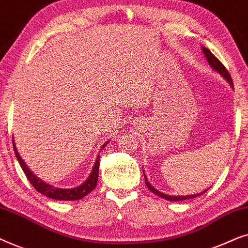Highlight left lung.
I'll return each mask as SVG.
<instances>
[{
    "label": "left lung",
    "instance_id": "obj_1",
    "mask_svg": "<svg viewBox=\"0 0 248 248\" xmlns=\"http://www.w3.org/2000/svg\"><path fill=\"white\" fill-rule=\"evenodd\" d=\"M202 50H203V54H204V56L206 57V61H208V63L210 64V66L212 67L213 70L217 71V72L221 74V76L225 78L227 80V82H228L230 86L233 87V83H232V77H230V74L228 71L225 66L222 65V63L220 62V61L217 59V57L213 55V54L210 52L208 48H205V47H202ZM144 179H145V185H147V187L150 189L152 193H155V194H157L158 196H160V198L165 199V200H168V201H183V200H188V199H193V198H196V196L201 195V194H204V193L208 191V189H205V191H203L201 193H198V194H193V195H186V196H174V195H168V194H165V193H161L159 192L158 189H155L154 186H152L150 183H149L147 176L144 174Z\"/></svg>",
    "mask_w": 248,
    "mask_h": 248
}]
</instances>
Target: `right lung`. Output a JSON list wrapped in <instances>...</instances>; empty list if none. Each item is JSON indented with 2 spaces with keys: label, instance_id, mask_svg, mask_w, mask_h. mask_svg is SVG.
Returning <instances> with one entry per match:
<instances>
[{
  "label": "right lung",
  "instance_id": "obj_1",
  "mask_svg": "<svg viewBox=\"0 0 248 248\" xmlns=\"http://www.w3.org/2000/svg\"><path fill=\"white\" fill-rule=\"evenodd\" d=\"M12 141H13L12 143H13V149H15L16 157L18 159L19 164L21 166L22 170L26 174L28 181L31 183V185L36 188V191H38L39 193H42V194L46 195L47 198L57 200V201H76V200H80L84 198V196L89 194V193L96 187L97 181H98V174H99V160H100L99 155L97 157V160L94 162L93 171H91L89 177L86 179V182H83L82 184L73 188H59V187H54V186L49 184H46L45 182H43L42 179L36 177V176L32 174V171L27 167L25 161H23L22 158L20 157L19 152L16 148L15 140ZM106 143H108V142H106ZM106 143L103 145V149L105 145H106Z\"/></svg>",
  "mask_w": 248,
  "mask_h": 248
}]
</instances>
